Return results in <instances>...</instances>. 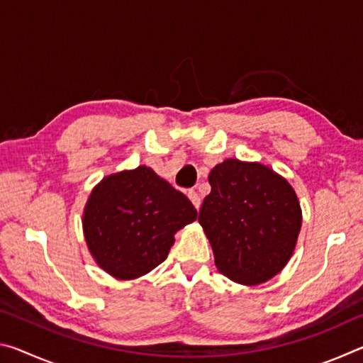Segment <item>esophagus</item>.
I'll return each instance as SVG.
<instances>
[{
    "label": "esophagus",
    "instance_id": "1",
    "mask_svg": "<svg viewBox=\"0 0 363 363\" xmlns=\"http://www.w3.org/2000/svg\"><path fill=\"white\" fill-rule=\"evenodd\" d=\"M189 199H190V201H192L194 203V206L196 208V210H199L200 208V203H201V200H200V195L195 192V190H189Z\"/></svg>",
    "mask_w": 363,
    "mask_h": 363
}]
</instances>
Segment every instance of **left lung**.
Wrapping results in <instances>:
<instances>
[{
  "instance_id": "8db88e82",
  "label": "left lung",
  "mask_w": 363,
  "mask_h": 363,
  "mask_svg": "<svg viewBox=\"0 0 363 363\" xmlns=\"http://www.w3.org/2000/svg\"><path fill=\"white\" fill-rule=\"evenodd\" d=\"M199 220L219 272L243 285L264 284L286 266L301 230L298 196L259 163L225 160L211 169Z\"/></svg>"
}]
</instances>
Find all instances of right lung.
Here are the masks:
<instances>
[{
  "label": "right lung",
  "instance_id": "obj_1",
  "mask_svg": "<svg viewBox=\"0 0 363 363\" xmlns=\"http://www.w3.org/2000/svg\"><path fill=\"white\" fill-rule=\"evenodd\" d=\"M196 219L186 195L147 167L104 179L91 194L83 230L91 255L116 279L150 272L168 257L174 233Z\"/></svg>",
  "mask_w": 363,
  "mask_h": 363
}]
</instances>
